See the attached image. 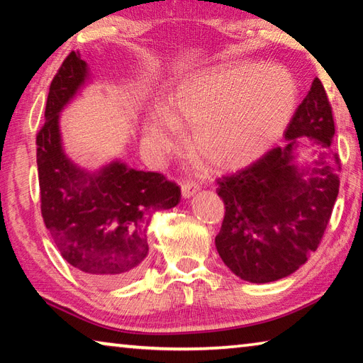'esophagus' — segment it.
I'll use <instances>...</instances> for the list:
<instances>
[{
	"label": "esophagus",
	"instance_id": "esophagus-1",
	"mask_svg": "<svg viewBox=\"0 0 363 363\" xmlns=\"http://www.w3.org/2000/svg\"><path fill=\"white\" fill-rule=\"evenodd\" d=\"M196 192H199V184H195V182H184L182 186H181L182 199H190V196H194Z\"/></svg>",
	"mask_w": 363,
	"mask_h": 363
}]
</instances>
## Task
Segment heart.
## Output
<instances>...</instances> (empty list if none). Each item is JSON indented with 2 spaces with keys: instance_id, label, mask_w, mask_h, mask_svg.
Returning <instances> with one entry per match:
<instances>
[{
  "instance_id": "b5f03b06",
  "label": "heart",
  "mask_w": 363,
  "mask_h": 363,
  "mask_svg": "<svg viewBox=\"0 0 363 363\" xmlns=\"http://www.w3.org/2000/svg\"><path fill=\"white\" fill-rule=\"evenodd\" d=\"M296 104V82L284 67L216 65L181 79L169 108H152L144 123V145L155 155L171 150L179 123L194 128L190 147L200 162L216 171H237L277 144Z\"/></svg>"
}]
</instances>
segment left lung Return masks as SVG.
I'll use <instances>...</instances> for the list:
<instances>
[{"label": "left lung", "mask_w": 363, "mask_h": 363, "mask_svg": "<svg viewBox=\"0 0 363 363\" xmlns=\"http://www.w3.org/2000/svg\"><path fill=\"white\" fill-rule=\"evenodd\" d=\"M333 136L328 97L315 78L286 128L288 143L218 181L225 216L214 243L237 277L251 284L280 280L317 250L340 190V158L330 150ZM299 137L319 147L312 164L297 160Z\"/></svg>", "instance_id": "left-lung-1"}]
</instances>
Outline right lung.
<instances>
[{"instance_id":"right-lung-1","label":"right lung","mask_w":363,"mask_h":363,"mask_svg":"<svg viewBox=\"0 0 363 363\" xmlns=\"http://www.w3.org/2000/svg\"><path fill=\"white\" fill-rule=\"evenodd\" d=\"M89 79L88 62L73 51L49 88L46 121L36 136L41 214L72 267L91 284L116 286L143 270L152 216L179 203L181 189L120 158L91 171L67 155L60 112Z\"/></svg>"}]
</instances>
